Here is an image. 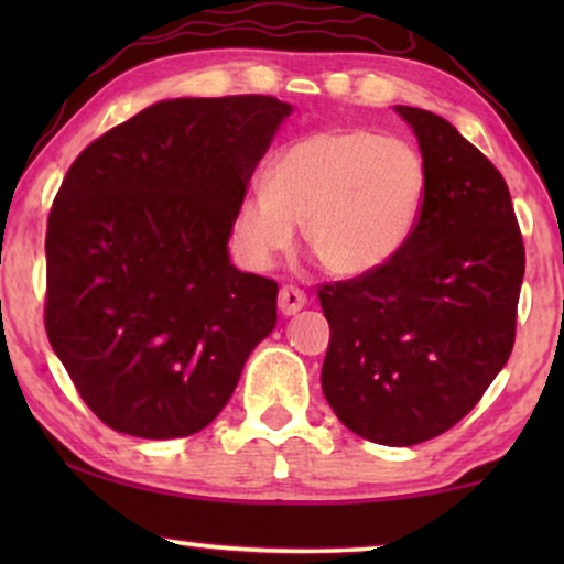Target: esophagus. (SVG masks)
Returning <instances> with one entry per match:
<instances>
[{
  "label": "esophagus",
  "instance_id": "34e87169",
  "mask_svg": "<svg viewBox=\"0 0 564 564\" xmlns=\"http://www.w3.org/2000/svg\"><path fill=\"white\" fill-rule=\"evenodd\" d=\"M305 303H307L305 292L297 290V288H292V284H288V288H282L280 290V300H276V305H280L282 315H295L297 311H303Z\"/></svg>",
  "mask_w": 564,
  "mask_h": 564
}]
</instances>
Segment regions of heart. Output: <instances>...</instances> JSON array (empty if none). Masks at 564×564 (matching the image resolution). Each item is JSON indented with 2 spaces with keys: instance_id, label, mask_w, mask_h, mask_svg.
I'll return each instance as SVG.
<instances>
[{
  "instance_id": "1",
  "label": "heart",
  "mask_w": 564,
  "mask_h": 564,
  "mask_svg": "<svg viewBox=\"0 0 564 564\" xmlns=\"http://www.w3.org/2000/svg\"><path fill=\"white\" fill-rule=\"evenodd\" d=\"M426 184V161L405 138L367 128L307 133L276 153L267 184L238 203L236 253L251 269H267L303 226L326 272L372 274L411 238Z\"/></svg>"
}]
</instances>
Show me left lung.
<instances>
[{
	"label": "left lung",
	"instance_id": "obj_1",
	"mask_svg": "<svg viewBox=\"0 0 564 564\" xmlns=\"http://www.w3.org/2000/svg\"><path fill=\"white\" fill-rule=\"evenodd\" d=\"M395 112L419 138L426 199L388 264L318 290L330 326L321 384L354 434L413 446L465 419L506 367L527 257L498 169L438 115Z\"/></svg>",
	"mask_w": 564,
	"mask_h": 564
}]
</instances>
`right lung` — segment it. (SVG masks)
<instances>
[{
	"instance_id": "right-lung-1",
	"label": "right lung",
	"mask_w": 564,
	"mask_h": 564,
	"mask_svg": "<svg viewBox=\"0 0 564 564\" xmlns=\"http://www.w3.org/2000/svg\"><path fill=\"white\" fill-rule=\"evenodd\" d=\"M292 107L180 97L89 143L45 234V334L84 403L141 438L203 431L276 326V282L238 272L228 238Z\"/></svg>"
}]
</instances>
